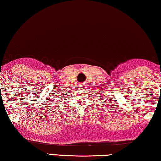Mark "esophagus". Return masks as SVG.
Here are the masks:
<instances>
[{
	"label": "esophagus",
	"mask_w": 161,
	"mask_h": 161,
	"mask_svg": "<svg viewBox=\"0 0 161 161\" xmlns=\"http://www.w3.org/2000/svg\"><path fill=\"white\" fill-rule=\"evenodd\" d=\"M81 87H82V89H84V86H82V85H81Z\"/></svg>",
	"instance_id": "esophagus-1"
}]
</instances>
